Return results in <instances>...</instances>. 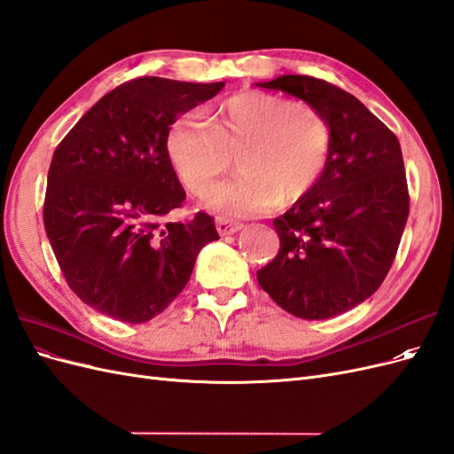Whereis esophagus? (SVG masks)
Wrapping results in <instances>:
<instances>
[{"label":"esophagus","instance_id":"obj_1","mask_svg":"<svg viewBox=\"0 0 454 454\" xmlns=\"http://www.w3.org/2000/svg\"><path fill=\"white\" fill-rule=\"evenodd\" d=\"M215 227H217V232L222 237H229V235H235V232H239L244 225L240 222H232V219H227V217H222L219 215L215 219Z\"/></svg>","mask_w":454,"mask_h":454}]
</instances>
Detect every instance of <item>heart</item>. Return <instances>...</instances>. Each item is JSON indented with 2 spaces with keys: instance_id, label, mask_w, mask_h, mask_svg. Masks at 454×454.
<instances>
[{
  "instance_id": "1",
  "label": "heart",
  "mask_w": 454,
  "mask_h": 454,
  "mask_svg": "<svg viewBox=\"0 0 454 454\" xmlns=\"http://www.w3.org/2000/svg\"><path fill=\"white\" fill-rule=\"evenodd\" d=\"M240 176L215 185L206 204L227 217H252L278 200L294 204L320 184L333 153V127L318 107L267 92H240L217 109L214 125L184 115L167 151L191 193L200 195L231 168Z\"/></svg>"
}]
</instances>
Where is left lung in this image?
Masks as SVG:
<instances>
[{"mask_svg":"<svg viewBox=\"0 0 454 454\" xmlns=\"http://www.w3.org/2000/svg\"><path fill=\"white\" fill-rule=\"evenodd\" d=\"M257 87L318 107L333 127L320 184L272 222L280 250L257 270L270 299L303 320H325L373 295L394 263L409 215L403 155L395 134L350 92L309 75Z\"/></svg>","mask_w":454,"mask_h":454,"instance_id":"left-lung-1","label":"left lung"}]
</instances>
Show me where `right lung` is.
<instances>
[{
  "instance_id": "obj_1",
  "label": "right lung",
  "mask_w": 454,
  "mask_h": 454,
  "mask_svg": "<svg viewBox=\"0 0 454 454\" xmlns=\"http://www.w3.org/2000/svg\"><path fill=\"white\" fill-rule=\"evenodd\" d=\"M225 87L138 77L96 102L54 149L43 223L70 290L114 320L142 324L167 309L193 272L214 217L162 223L185 191L167 151L182 114Z\"/></svg>"
}]
</instances>
